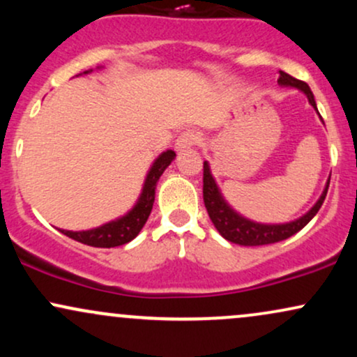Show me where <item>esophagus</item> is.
Masks as SVG:
<instances>
[{
  "label": "esophagus",
  "instance_id": "obj_1",
  "mask_svg": "<svg viewBox=\"0 0 357 357\" xmlns=\"http://www.w3.org/2000/svg\"><path fill=\"white\" fill-rule=\"evenodd\" d=\"M202 137L195 132V130H184L176 139V151H184V149H190L192 146H198Z\"/></svg>",
  "mask_w": 357,
  "mask_h": 357
}]
</instances>
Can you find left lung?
<instances>
[{"instance_id": "1", "label": "left lung", "mask_w": 357, "mask_h": 357, "mask_svg": "<svg viewBox=\"0 0 357 357\" xmlns=\"http://www.w3.org/2000/svg\"><path fill=\"white\" fill-rule=\"evenodd\" d=\"M278 84L302 90V92L307 96V99H309L310 105L317 110L312 90H310V87L305 84V82L294 79V77H290L289 73L285 72H280ZM329 181H327L326 190L322 191L321 198L317 199V203H315L304 216H301L298 220L290 221V223L265 225V223H257V221H252L248 218H243V216L238 215V213L233 210L230 204L225 202V198L221 196L218 186H216L215 178L211 176L210 165L204 161L203 199H204V206H206L208 210V215H210V220L213 221L215 228L220 231V235L223 236L225 240L231 241V243H236V245H245V247H258V245H270V243H277V241L287 240L289 236L296 235L297 231H301L302 228H304L315 215H317V211L321 210L324 199H326L327 190H329Z\"/></svg>"}]
</instances>
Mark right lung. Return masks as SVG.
I'll return each mask as SVG.
<instances>
[{
  "mask_svg": "<svg viewBox=\"0 0 357 357\" xmlns=\"http://www.w3.org/2000/svg\"><path fill=\"white\" fill-rule=\"evenodd\" d=\"M89 73V72H84ZM176 158L174 151H166L159 155L158 159L151 166L149 173L146 176L144 186H142V192L139 196L137 203L134 208L122 218H117L109 223L102 225V227L92 228V230L85 231H70V230H60L68 238L80 241V243L89 245V247L97 248H112L119 247V245L129 243L139 235L142 227L146 225L147 218H149L151 210L154 204V195H155V184H158L161 174L165 169L171 165V161Z\"/></svg>",
  "mask_w": 357,
  "mask_h": 357,
  "instance_id": "right-lung-1",
  "label": "right lung"
}]
</instances>
